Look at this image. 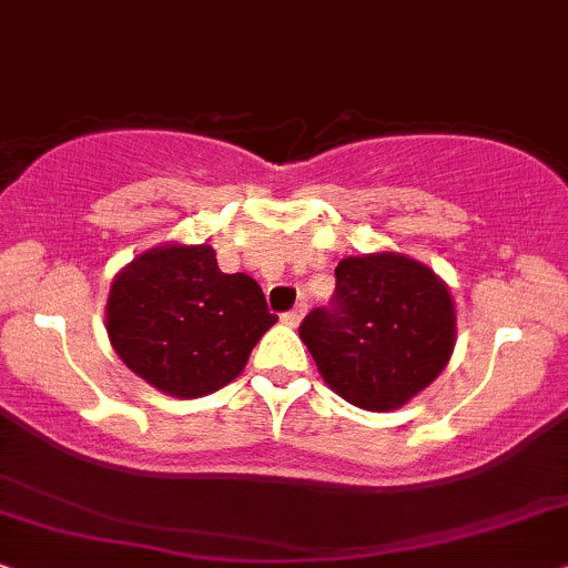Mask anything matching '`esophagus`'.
<instances>
[{
    "instance_id": "obj_1",
    "label": "esophagus",
    "mask_w": 568,
    "mask_h": 568,
    "mask_svg": "<svg viewBox=\"0 0 568 568\" xmlns=\"http://www.w3.org/2000/svg\"><path fill=\"white\" fill-rule=\"evenodd\" d=\"M307 313V305L305 303H300L295 311H290V313H284L282 316V321L286 326H300V321H303V316Z\"/></svg>"
}]
</instances>
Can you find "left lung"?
Instances as JSON below:
<instances>
[{"instance_id": "8db88e82", "label": "left lung", "mask_w": 568, "mask_h": 568, "mask_svg": "<svg viewBox=\"0 0 568 568\" xmlns=\"http://www.w3.org/2000/svg\"><path fill=\"white\" fill-rule=\"evenodd\" d=\"M332 311L300 326L321 379L363 410L403 408L443 374L455 347V303L443 278L395 250L342 257Z\"/></svg>"}]
</instances>
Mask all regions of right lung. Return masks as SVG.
Masks as SVG:
<instances>
[{
	"instance_id": "add662e5",
	"label": "right lung",
	"mask_w": 568,
	"mask_h": 568,
	"mask_svg": "<svg viewBox=\"0 0 568 568\" xmlns=\"http://www.w3.org/2000/svg\"><path fill=\"white\" fill-rule=\"evenodd\" d=\"M276 324L247 273H223L207 242H163L115 273L104 305L110 345L139 379L194 400L234 382Z\"/></svg>"
}]
</instances>
